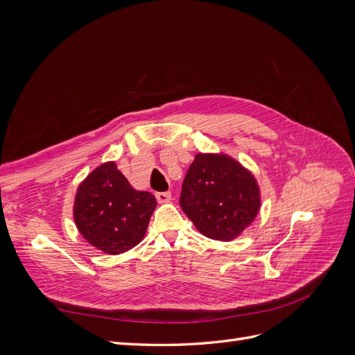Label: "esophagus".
I'll list each match as a JSON object with an SVG mask.
<instances>
[{
  "label": "esophagus",
  "instance_id": "34e87169",
  "mask_svg": "<svg viewBox=\"0 0 355 355\" xmlns=\"http://www.w3.org/2000/svg\"><path fill=\"white\" fill-rule=\"evenodd\" d=\"M155 197H157V201L161 204L168 202L171 200V192H168V191L167 192H157Z\"/></svg>",
  "mask_w": 355,
  "mask_h": 355
}]
</instances>
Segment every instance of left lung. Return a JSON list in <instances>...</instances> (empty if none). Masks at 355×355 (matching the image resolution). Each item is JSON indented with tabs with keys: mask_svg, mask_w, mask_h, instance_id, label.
Here are the masks:
<instances>
[{
	"mask_svg": "<svg viewBox=\"0 0 355 355\" xmlns=\"http://www.w3.org/2000/svg\"><path fill=\"white\" fill-rule=\"evenodd\" d=\"M179 204L202 235L231 241L259 211V187L231 157L197 154L182 184Z\"/></svg>",
	"mask_w": 355,
	"mask_h": 355,
	"instance_id": "8db88e82",
	"label": "left lung"
}]
</instances>
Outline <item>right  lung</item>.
Masks as SVG:
<instances>
[{"mask_svg":"<svg viewBox=\"0 0 355 355\" xmlns=\"http://www.w3.org/2000/svg\"><path fill=\"white\" fill-rule=\"evenodd\" d=\"M155 207L151 192L136 191L115 163H105L78 187L73 220L87 243L120 254L142 241Z\"/></svg>","mask_w":355,"mask_h":355,"instance_id":"add662e5","label":"right lung"}]
</instances>
